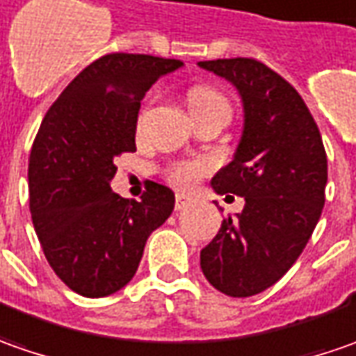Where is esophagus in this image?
Here are the masks:
<instances>
[{
    "instance_id": "34e87169",
    "label": "esophagus",
    "mask_w": 356,
    "mask_h": 356,
    "mask_svg": "<svg viewBox=\"0 0 356 356\" xmlns=\"http://www.w3.org/2000/svg\"><path fill=\"white\" fill-rule=\"evenodd\" d=\"M191 197H187V195H177L175 197V211H183L185 207H189L191 204Z\"/></svg>"
}]
</instances>
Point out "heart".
Masks as SVG:
<instances>
[{
    "mask_svg": "<svg viewBox=\"0 0 356 356\" xmlns=\"http://www.w3.org/2000/svg\"><path fill=\"white\" fill-rule=\"evenodd\" d=\"M191 110H201V108H211V106H225L228 108L227 98L222 94L209 88V86H197L193 88L187 96ZM213 169V163L209 159H183L175 161L167 167V179L179 189H191L201 181L209 171Z\"/></svg>",
    "mask_w": 356,
    "mask_h": 356,
    "instance_id": "1",
    "label": "heart"
}]
</instances>
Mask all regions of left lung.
<instances>
[{
	"mask_svg": "<svg viewBox=\"0 0 356 356\" xmlns=\"http://www.w3.org/2000/svg\"><path fill=\"white\" fill-rule=\"evenodd\" d=\"M232 82L244 106V131L234 159L211 185L244 197L201 250L204 277L230 298H250L300 258L321 216L327 155L319 128L298 90L256 58L201 60Z\"/></svg>",
	"mask_w": 356,
	"mask_h": 356,
	"instance_id": "left-lung-1",
	"label": "left lung"
}]
</instances>
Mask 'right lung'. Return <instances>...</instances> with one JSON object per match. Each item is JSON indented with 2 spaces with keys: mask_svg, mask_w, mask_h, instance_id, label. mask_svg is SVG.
Instances as JSON below:
<instances>
[{
  "mask_svg": "<svg viewBox=\"0 0 356 356\" xmlns=\"http://www.w3.org/2000/svg\"><path fill=\"white\" fill-rule=\"evenodd\" d=\"M177 58L110 53L84 68L44 114L29 155V209L44 258L72 291L104 298L140 266L147 236L175 207L152 183L141 201L110 189L118 155L136 152L141 98Z\"/></svg>",
  "mask_w": 356,
  "mask_h": 356,
  "instance_id": "obj_1",
  "label": "right lung"
}]
</instances>
